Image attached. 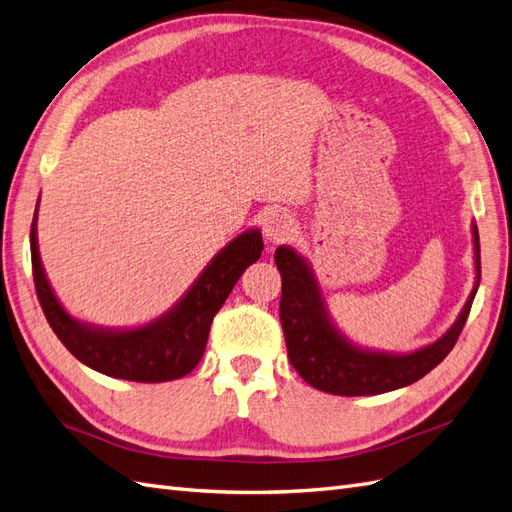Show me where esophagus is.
<instances>
[{
  "label": "esophagus",
  "mask_w": 512,
  "mask_h": 512,
  "mask_svg": "<svg viewBox=\"0 0 512 512\" xmlns=\"http://www.w3.org/2000/svg\"><path fill=\"white\" fill-rule=\"evenodd\" d=\"M293 230H295L293 217L286 213H278V211L267 215L265 224H262V232H265V239L271 245H278V243H284L286 239H290Z\"/></svg>",
  "instance_id": "34e87169"
}]
</instances>
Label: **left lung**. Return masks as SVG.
<instances>
[{
    "mask_svg": "<svg viewBox=\"0 0 512 512\" xmlns=\"http://www.w3.org/2000/svg\"><path fill=\"white\" fill-rule=\"evenodd\" d=\"M476 284L461 314L444 336L411 353L362 349L353 344L331 321L321 286L310 262L293 247L275 250V265L282 275L280 321L288 359L301 379L312 388L336 396H372L416 383L452 351L480 284V241L472 224Z\"/></svg>",
    "mask_w": 512,
    "mask_h": 512,
    "instance_id": "1",
    "label": "left lung"
}]
</instances>
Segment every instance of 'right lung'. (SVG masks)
<instances>
[{
    "label": "right lung",
    "instance_id": "right-lung-1",
    "mask_svg": "<svg viewBox=\"0 0 512 512\" xmlns=\"http://www.w3.org/2000/svg\"><path fill=\"white\" fill-rule=\"evenodd\" d=\"M36 219L38 209L30 234L34 284L55 336L88 368L107 377L140 383L181 379L198 366L215 314L243 271L262 252L260 230H245L213 256L187 293L159 319L131 329H107L77 321L55 297L38 252Z\"/></svg>",
    "mask_w": 512,
    "mask_h": 512
}]
</instances>
